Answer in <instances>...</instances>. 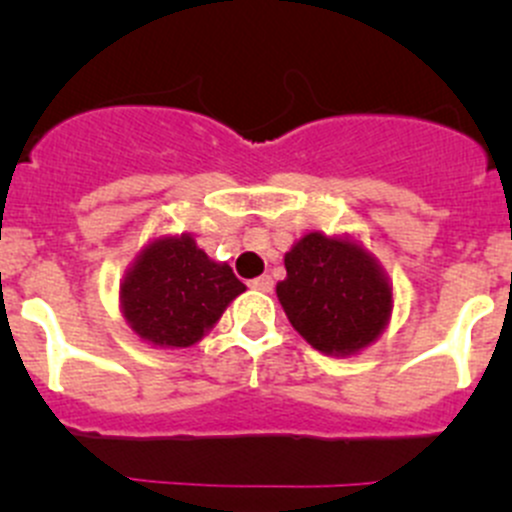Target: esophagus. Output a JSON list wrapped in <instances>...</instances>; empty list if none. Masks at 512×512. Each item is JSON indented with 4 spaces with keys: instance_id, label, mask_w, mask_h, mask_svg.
Instances as JSON below:
<instances>
[{
    "instance_id": "34e87169",
    "label": "esophagus",
    "mask_w": 512,
    "mask_h": 512,
    "mask_svg": "<svg viewBox=\"0 0 512 512\" xmlns=\"http://www.w3.org/2000/svg\"><path fill=\"white\" fill-rule=\"evenodd\" d=\"M272 285H275V282H272L270 275H262V277H257V280L250 282V287L257 289V292H272Z\"/></svg>"
}]
</instances>
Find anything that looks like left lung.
Wrapping results in <instances>:
<instances>
[{
	"label": "left lung",
	"instance_id": "8db88e82",
	"mask_svg": "<svg viewBox=\"0 0 512 512\" xmlns=\"http://www.w3.org/2000/svg\"><path fill=\"white\" fill-rule=\"evenodd\" d=\"M277 299L289 324L329 356H354L384 334L394 309L389 277L349 235L307 232L285 255Z\"/></svg>",
	"mask_w": 512,
	"mask_h": 512
}]
</instances>
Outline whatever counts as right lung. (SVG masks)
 I'll list each match as a JSON object with an SVG mask.
<instances>
[{"mask_svg": "<svg viewBox=\"0 0 512 512\" xmlns=\"http://www.w3.org/2000/svg\"><path fill=\"white\" fill-rule=\"evenodd\" d=\"M245 292L227 262H215L195 237H153L121 280V314L141 342L160 349L198 344Z\"/></svg>", "mask_w": 512, "mask_h": 512, "instance_id": "add662e5", "label": "right lung"}]
</instances>
